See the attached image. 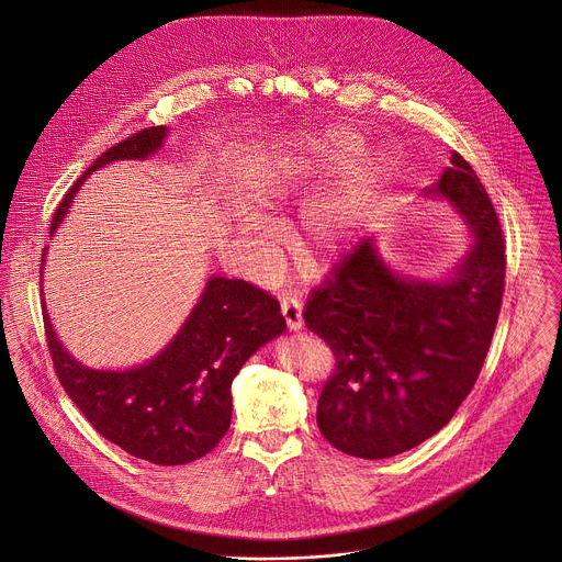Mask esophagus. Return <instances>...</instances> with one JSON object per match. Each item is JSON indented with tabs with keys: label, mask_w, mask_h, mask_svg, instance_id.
<instances>
[{
	"label": "esophagus",
	"mask_w": 562,
	"mask_h": 562,
	"mask_svg": "<svg viewBox=\"0 0 562 562\" xmlns=\"http://www.w3.org/2000/svg\"><path fill=\"white\" fill-rule=\"evenodd\" d=\"M280 308H282V315H284V319H286V325H289V329H293V331H297V329H302V325H304V319H302V304H300V300L295 297V295H282L280 297Z\"/></svg>",
	"instance_id": "esophagus-1"
}]
</instances>
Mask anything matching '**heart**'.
Wrapping results in <instances>:
<instances>
[{"mask_svg": "<svg viewBox=\"0 0 562 562\" xmlns=\"http://www.w3.org/2000/svg\"><path fill=\"white\" fill-rule=\"evenodd\" d=\"M360 148V137L345 128H331L319 135H306L289 144L273 162L269 165L267 176L258 182L256 198L265 200L269 195L289 193L293 189V176L304 169H315L317 165H342L353 157ZM378 189V169L367 165L356 169L347 182L331 195L317 200L306 217L302 233V251L311 260H325L336 256L353 235L367 204L371 202ZM237 224L247 235H251L260 249L271 251V231L249 211L235 213Z\"/></svg>", "mask_w": 562, "mask_h": 562, "instance_id": "b5f03b06", "label": "heart"}]
</instances>
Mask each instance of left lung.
Instances as JSON below:
<instances>
[{"label": "left lung", "mask_w": 562, "mask_h": 562, "mask_svg": "<svg viewBox=\"0 0 562 562\" xmlns=\"http://www.w3.org/2000/svg\"><path fill=\"white\" fill-rule=\"evenodd\" d=\"M429 193L475 233L453 280L397 278L364 239L304 306L306 329L336 358L317 427L356 458H391L438 434L471 393L498 325L507 258L490 193L460 153Z\"/></svg>", "instance_id": "left-lung-1"}]
</instances>
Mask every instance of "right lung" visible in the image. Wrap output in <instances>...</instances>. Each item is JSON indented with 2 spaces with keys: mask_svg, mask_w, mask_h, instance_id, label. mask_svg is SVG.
Returning <instances> with one entry per match:
<instances>
[{
  "mask_svg": "<svg viewBox=\"0 0 562 562\" xmlns=\"http://www.w3.org/2000/svg\"><path fill=\"white\" fill-rule=\"evenodd\" d=\"M165 135V126H148L104 150L59 202L50 233L91 171L115 159H142ZM44 329L64 391L98 434L153 464H187L206 456L228 431L235 373L286 329V319L265 289L211 278L176 340L131 371H95L75 362L55 338L46 311Z\"/></svg>",
  "mask_w": 562,
  "mask_h": 562,
  "instance_id": "right-lung-1",
  "label": "right lung"
}]
</instances>
